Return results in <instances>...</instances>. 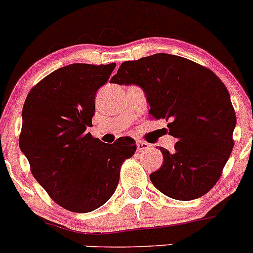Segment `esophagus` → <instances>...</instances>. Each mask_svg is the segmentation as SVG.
Wrapping results in <instances>:
<instances>
[{
  "label": "esophagus",
  "instance_id": "esophagus-1",
  "mask_svg": "<svg viewBox=\"0 0 253 253\" xmlns=\"http://www.w3.org/2000/svg\"><path fill=\"white\" fill-rule=\"evenodd\" d=\"M149 147H151V146H149L147 142H142V141L137 142V151H138V152L146 151V149H148Z\"/></svg>",
  "mask_w": 253,
  "mask_h": 253
}]
</instances>
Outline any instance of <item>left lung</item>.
<instances>
[{
    "label": "left lung",
    "instance_id": "obj_1",
    "mask_svg": "<svg viewBox=\"0 0 253 253\" xmlns=\"http://www.w3.org/2000/svg\"><path fill=\"white\" fill-rule=\"evenodd\" d=\"M110 83L142 87L149 115L168 121L178 139L173 152L159 148L164 161L149 175L153 185L184 202L207 194L234 148L236 115L224 83L208 68L166 53L125 61Z\"/></svg>",
    "mask_w": 253,
    "mask_h": 253
}]
</instances>
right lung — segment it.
Segmentation results:
<instances>
[{
  "mask_svg": "<svg viewBox=\"0 0 253 253\" xmlns=\"http://www.w3.org/2000/svg\"><path fill=\"white\" fill-rule=\"evenodd\" d=\"M116 64H70L32 87L22 111L19 148L49 197L73 212L104 205L117 188L121 166L136 152L131 137L104 143L86 131L95 95Z\"/></svg>",
  "mask_w": 253,
  "mask_h": 253,
  "instance_id": "add662e5",
  "label": "right lung"
}]
</instances>
